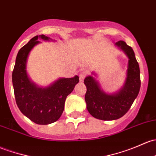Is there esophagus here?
<instances>
[{"label": "esophagus", "instance_id": "34e87169", "mask_svg": "<svg viewBox=\"0 0 156 156\" xmlns=\"http://www.w3.org/2000/svg\"><path fill=\"white\" fill-rule=\"evenodd\" d=\"M85 76H86V73L85 72H82L79 75V80H80V82H83V79H84Z\"/></svg>", "mask_w": 156, "mask_h": 156}]
</instances>
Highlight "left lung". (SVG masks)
I'll use <instances>...</instances> for the list:
<instances>
[{"label": "left lung", "mask_w": 156, "mask_h": 156, "mask_svg": "<svg viewBox=\"0 0 156 156\" xmlns=\"http://www.w3.org/2000/svg\"><path fill=\"white\" fill-rule=\"evenodd\" d=\"M115 45L129 59L126 79L120 89L113 93H107L92 75L84 79L87 109L93 117L101 120H114L125 115L137 98L140 88V69L133 49L122 40L116 42ZM92 75L96 76L93 72Z\"/></svg>", "instance_id": "obj_1"}]
</instances>
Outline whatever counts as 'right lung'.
I'll list each match as a JSON object with an SVG mask.
<instances>
[{"label":"right lung","mask_w":156,"mask_h":156,"mask_svg":"<svg viewBox=\"0 0 156 156\" xmlns=\"http://www.w3.org/2000/svg\"><path fill=\"white\" fill-rule=\"evenodd\" d=\"M39 39L52 40L46 36H36L18 52L12 72V85L16 104L21 112L39 125H48L56 122L64 110L67 96L79 82V77L60 78L47 87H40L33 82L27 72L29 54Z\"/></svg>","instance_id":"right-lung-1"}]
</instances>
